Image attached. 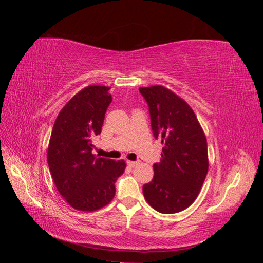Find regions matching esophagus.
I'll use <instances>...</instances> for the list:
<instances>
[{
	"mask_svg": "<svg viewBox=\"0 0 263 263\" xmlns=\"http://www.w3.org/2000/svg\"><path fill=\"white\" fill-rule=\"evenodd\" d=\"M137 164V162L136 161H130V160H127V165H129L130 168H134L135 165Z\"/></svg>",
	"mask_w": 263,
	"mask_h": 263,
	"instance_id": "obj_1",
	"label": "esophagus"
}]
</instances>
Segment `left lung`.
<instances>
[{"label":"left lung","instance_id":"obj_1","mask_svg":"<svg viewBox=\"0 0 263 263\" xmlns=\"http://www.w3.org/2000/svg\"><path fill=\"white\" fill-rule=\"evenodd\" d=\"M149 106L151 128L163 144L155 176L142 187L151 208L163 214L187 209L200 193L209 170L208 142L187 103L162 85L139 87Z\"/></svg>","mask_w":263,"mask_h":263}]
</instances>
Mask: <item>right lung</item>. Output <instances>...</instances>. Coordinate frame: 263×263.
Masks as SVG:
<instances>
[{
    "label": "right lung",
    "instance_id": "add662e5",
    "mask_svg": "<svg viewBox=\"0 0 263 263\" xmlns=\"http://www.w3.org/2000/svg\"><path fill=\"white\" fill-rule=\"evenodd\" d=\"M110 87H84L60 110L51 132L47 161L55 187L78 211L104 208L115 195V182L126 168L124 160L92 154V140L101 134L112 102Z\"/></svg>",
    "mask_w": 263,
    "mask_h": 263
}]
</instances>
